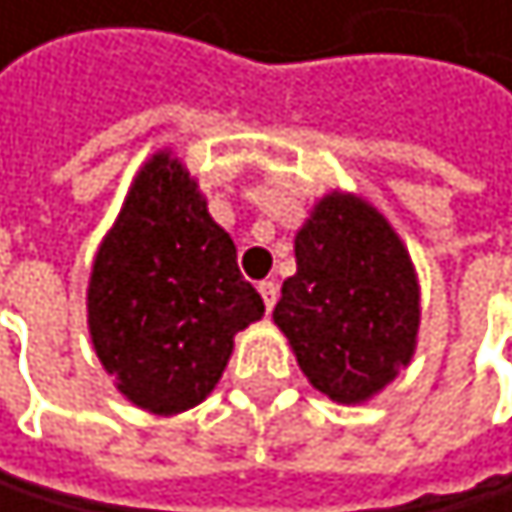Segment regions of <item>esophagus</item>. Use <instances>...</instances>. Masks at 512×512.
Masks as SVG:
<instances>
[{
  "label": "esophagus",
  "instance_id": "esophagus-1",
  "mask_svg": "<svg viewBox=\"0 0 512 512\" xmlns=\"http://www.w3.org/2000/svg\"><path fill=\"white\" fill-rule=\"evenodd\" d=\"M258 291H261V298H264V307H267V313L276 307V298H279V285L273 282V279H264L261 285H258Z\"/></svg>",
  "mask_w": 512,
  "mask_h": 512
}]
</instances>
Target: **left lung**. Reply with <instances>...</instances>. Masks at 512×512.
I'll list each match as a JSON object with an SVG mask.
<instances>
[{"instance_id": "left-lung-1", "label": "left lung", "mask_w": 512, "mask_h": 512, "mask_svg": "<svg viewBox=\"0 0 512 512\" xmlns=\"http://www.w3.org/2000/svg\"><path fill=\"white\" fill-rule=\"evenodd\" d=\"M294 261L273 322L319 393L368 402L418 350L421 285L405 242L368 199L331 190L294 233Z\"/></svg>"}]
</instances>
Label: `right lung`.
Masks as SVG:
<instances>
[{"label":"right lung","mask_w":512,"mask_h":512,"mask_svg":"<svg viewBox=\"0 0 512 512\" xmlns=\"http://www.w3.org/2000/svg\"><path fill=\"white\" fill-rule=\"evenodd\" d=\"M85 307L91 347L116 390L159 418L218 387L233 338L264 316L230 233L171 150H156L134 174L97 245Z\"/></svg>","instance_id":"obj_1"}]
</instances>
